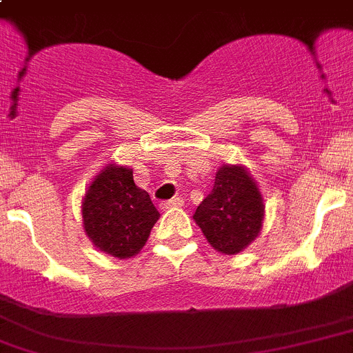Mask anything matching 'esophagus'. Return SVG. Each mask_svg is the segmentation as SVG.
<instances>
[{"label":"esophagus","instance_id":"34e87169","mask_svg":"<svg viewBox=\"0 0 353 353\" xmlns=\"http://www.w3.org/2000/svg\"><path fill=\"white\" fill-rule=\"evenodd\" d=\"M184 204V200L181 199V196H174V199L167 200V202H163L161 204V208L163 209H170V208H181V205Z\"/></svg>","mask_w":353,"mask_h":353}]
</instances>
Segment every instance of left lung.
I'll list each match as a JSON object with an SVG mask.
<instances>
[{
  "mask_svg": "<svg viewBox=\"0 0 353 353\" xmlns=\"http://www.w3.org/2000/svg\"><path fill=\"white\" fill-rule=\"evenodd\" d=\"M193 220L216 252L237 255L250 246L262 228L263 199L246 167L221 165Z\"/></svg>",
  "mask_w": 353,
  "mask_h": 353,
  "instance_id": "8db88e82",
  "label": "left lung"
}]
</instances>
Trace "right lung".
Here are the masks:
<instances>
[{
    "mask_svg": "<svg viewBox=\"0 0 353 353\" xmlns=\"http://www.w3.org/2000/svg\"><path fill=\"white\" fill-rule=\"evenodd\" d=\"M158 218L149 193L133 183V170L116 163L103 167L82 199L85 236L116 259L137 255Z\"/></svg>",
    "mask_w": 353,
    "mask_h": 353,
    "instance_id": "obj_1",
    "label": "right lung"
}]
</instances>
